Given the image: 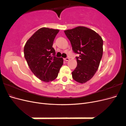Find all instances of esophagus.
Listing matches in <instances>:
<instances>
[{
  "label": "esophagus",
  "instance_id": "1",
  "mask_svg": "<svg viewBox=\"0 0 126 126\" xmlns=\"http://www.w3.org/2000/svg\"><path fill=\"white\" fill-rule=\"evenodd\" d=\"M64 61H66V62H67V61H69V58H64Z\"/></svg>",
  "mask_w": 126,
  "mask_h": 126
}]
</instances>
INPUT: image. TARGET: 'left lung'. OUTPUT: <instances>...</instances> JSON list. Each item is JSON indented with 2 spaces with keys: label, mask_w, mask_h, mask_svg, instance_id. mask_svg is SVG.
Returning a JSON list of instances; mask_svg holds the SVG:
<instances>
[{
  "label": "left lung",
  "mask_w": 126,
  "mask_h": 126,
  "mask_svg": "<svg viewBox=\"0 0 126 126\" xmlns=\"http://www.w3.org/2000/svg\"><path fill=\"white\" fill-rule=\"evenodd\" d=\"M70 41L77 66L72 72L75 81L83 83L89 80L97 71L103 53V40L93 30L79 26L64 32Z\"/></svg>",
  "instance_id": "left-lung-1"
}]
</instances>
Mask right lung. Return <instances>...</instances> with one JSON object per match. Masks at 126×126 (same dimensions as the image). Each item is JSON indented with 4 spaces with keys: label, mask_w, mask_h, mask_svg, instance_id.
<instances>
[{
    "label": "right lung",
    "mask_w": 126,
    "mask_h": 126,
    "mask_svg": "<svg viewBox=\"0 0 126 126\" xmlns=\"http://www.w3.org/2000/svg\"><path fill=\"white\" fill-rule=\"evenodd\" d=\"M59 30L41 28L26 42L24 52L30 70L41 80L49 82L58 76L63 64L62 58L56 57L53 42Z\"/></svg>",
    "instance_id": "add662e5"
}]
</instances>
